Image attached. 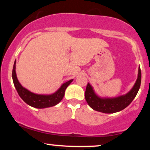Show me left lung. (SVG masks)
<instances>
[{"label": "left lung", "mask_w": 150, "mask_h": 150, "mask_svg": "<svg viewBox=\"0 0 150 150\" xmlns=\"http://www.w3.org/2000/svg\"><path fill=\"white\" fill-rule=\"evenodd\" d=\"M141 84V70L139 66L137 78L132 88L124 95L117 97H101L96 94L94 89L88 83L86 87L85 97L87 104L92 109L104 113L118 112L126 108L135 99Z\"/></svg>", "instance_id": "obj_1"}]
</instances>
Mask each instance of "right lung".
<instances>
[{
	"label": "right lung",
	"mask_w": 150,
	"mask_h": 150,
	"mask_svg": "<svg viewBox=\"0 0 150 150\" xmlns=\"http://www.w3.org/2000/svg\"><path fill=\"white\" fill-rule=\"evenodd\" d=\"M16 61H15L14 65H13V80L14 83L15 87L18 92L19 96L21 97L26 104L34 108H45L48 107H51V106H56L58 103L63 99L65 94V91L68 85L73 81V79L70 80L65 83L62 84L59 89L56 91L54 93L51 94H35L30 92L25 87H24L20 82L18 81V77H17L16 71Z\"/></svg>",
	"instance_id": "add662e5"
}]
</instances>
